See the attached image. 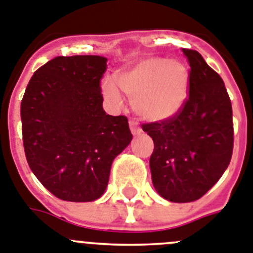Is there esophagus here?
<instances>
[{"mask_svg": "<svg viewBox=\"0 0 253 253\" xmlns=\"http://www.w3.org/2000/svg\"><path fill=\"white\" fill-rule=\"evenodd\" d=\"M129 128H131L132 135H140L142 129L138 127V124L135 121V120H129Z\"/></svg>", "mask_w": 253, "mask_h": 253, "instance_id": "obj_1", "label": "esophagus"}]
</instances>
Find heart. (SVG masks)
<instances>
[{
  "instance_id": "1",
  "label": "heart",
  "mask_w": 253,
  "mask_h": 253,
  "mask_svg": "<svg viewBox=\"0 0 253 253\" xmlns=\"http://www.w3.org/2000/svg\"><path fill=\"white\" fill-rule=\"evenodd\" d=\"M116 84L106 81L102 90L113 103H121L117 86L132 99L138 116L147 121H165L183 108L189 95L190 77L186 67L165 58H146L116 76Z\"/></svg>"
}]
</instances>
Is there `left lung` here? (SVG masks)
I'll list each match as a JSON object with an SVG mask.
<instances>
[{"instance_id":"1","label":"left lung","mask_w":253,"mask_h":253,"mask_svg":"<svg viewBox=\"0 0 253 253\" xmlns=\"http://www.w3.org/2000/svg\"><path fill=\"white\" fill-rule=\"evenodd\" d=\"M190 65L185 104L174 117L143 124L156 192L174 203L203 197L228 168L233 151L232 104L223 79L198 51L181 49Z\"/></svg>"}]
</instances>
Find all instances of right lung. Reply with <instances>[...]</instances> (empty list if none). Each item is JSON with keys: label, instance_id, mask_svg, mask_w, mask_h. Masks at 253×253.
Returning a JSON list of instances; mask_svg holds the SVG:
<instances>
[{"label": "right lung", "instance_id": "right-lung-1", "mask_svg": "<svg viewBox=\"0 0 253 253\" xmlns=\"http://www.w3.org/2000/svg\"><path fill=\"white\" fill-rule=\"evenodd\" d=\"M106 63L98 55L56 56L34 73L21 101L27 164L61 200L98 199L112 161L132 140L126 116L106 115L102 106Z\"/></svg>", "mask_w": 253, "mask_h": 253}]
</instances>
